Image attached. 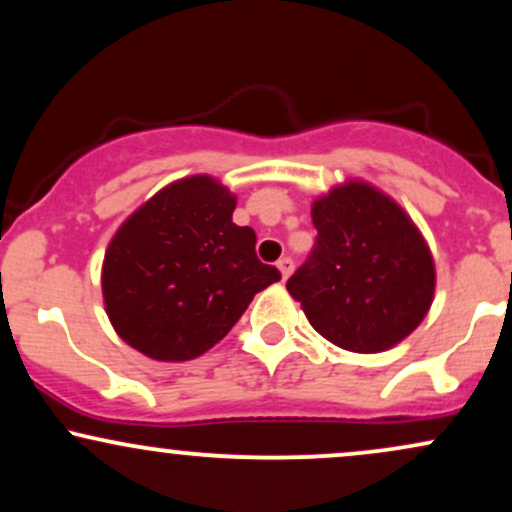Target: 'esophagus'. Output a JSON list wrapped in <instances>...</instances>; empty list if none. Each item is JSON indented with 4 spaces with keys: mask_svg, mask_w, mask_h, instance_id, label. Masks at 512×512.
Listing matches in <instances>:
<instances>
[{
    "mask_svg": "<svg viewBox=\"0 0 512 512\" xmlns=\"http://www.w3.org/2000/svg\"><path fill=\"white\" fill-rule=\"evenodd\" d=\"M276 267H279L281 279H289L291 272H293V260H291V257H281V260L276 262Z\"/></svg>",
    "mask_w": 512,
    "mask_h": 512,
    "instance_id": "1",
    "label": "esophagus"
}]
</instances>
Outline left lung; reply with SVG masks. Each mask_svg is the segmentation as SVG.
<instances>
[{
	"instance_id": "obj_1",
	"label": "left lung",
	"mask_w": 512,
	"mask_h": 512,
	"mask_svg": "<svg viewBox=\"0 0 512 512\" xmlns=\"http://www.w3.org/2000/svg\"><path fill=\"white\" fill-rule=\"evenodd\" d=\"M315 248L286 289L327 342L380 354L421 325L436 291L428 243L392 197L346 180L310 209Z\"/></svg>"
}]
</instances>
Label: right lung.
Listing matches in <instances>:
<instances>
[{
  "label": "right lung",
  "instance_id": "add662e5",
  "mask_svg": "<svg viewBox=\"0 0 512 512\" xmlns=\"http://www.w3.org/2000/svg\"><path fill=\"white\" fill-rule=\"evenodd\" d=\"M236 195L211 175L170 182L117 228L103 303L122 342L154 361H190L221 342L255 293L281 279L233 223Z\"/></svg>",
  "mask_w": 512,
  "mask_h": 512
}]
</instances>
